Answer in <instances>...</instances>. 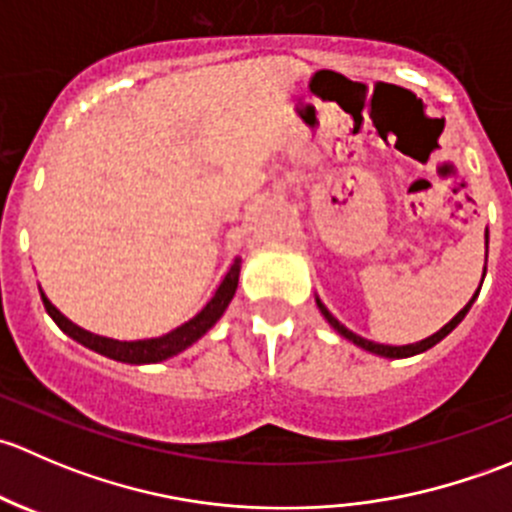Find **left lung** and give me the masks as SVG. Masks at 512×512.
<instances>
[{
  "label": "left lung",
  "mask_w": 512,
  "mask_h": 512,
  "mask_svg": "<svg viewBox=\"0 0 512 512\" xmlns=\"http://www.w3.org/2000/svg\"><path fill=\"white\" fill-rule=\"evenodd\" d=\"M485 240H488V232H485ZM483 275H485V272H483ZM478 292H480V287H478ZM478 292H476V294H473V299H476V297H478ZM473 299H471V302H468V304H466V307H463V309H461V312H458V314H456V317H453V319H451V322H448V324H446V327H443V329H441V332H436V334H433V337L423 339V342H418V344H409V347H386V344H374V342H369V339L359 337V334L349 332V329H347V327H344V324H339V322H337V319H334V317H332V314H329V309H327V307H324V304H322V302H319V299H317V307H319V312H322V314H324V317H327V322H329V324H332V327H334V329H337V332H339V334H342V337H347V339H349V342H354V344H356V347L366 349V352H371V354H381V356H389V359H404V356H414V354H421V352H426V349H431V347H433V344H438V342H441V339H443V337H446V334H451V332H453V329H456V327H458V324H461V322H463V317H466V314H468V309H471Z\"/></svg>",
  "instance_id": "1"
}]
</instances>
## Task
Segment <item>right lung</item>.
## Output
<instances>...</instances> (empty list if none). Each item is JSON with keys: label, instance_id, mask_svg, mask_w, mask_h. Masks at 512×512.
Here are the masks:
<instances>
[{"label": "right lung", "instance_id": "right-lung-1", "mask_svg": "<svg viewBox=\"0 0 512 512\" xmlns=\"http://www.w3.org/2000/svg\"><path fill=\"white\" fill-rule=\"evenodd\" d=\"M237 277H240V260H235V265H232L230 272L225 275L223 285L218 287V292L213 294V299L205 304V309L198 317L185 322L183 327L173 329L170 334H163V337L158 339H143V342H113V339L96 337V334H89L84 332V329L76 327V324H71L69 319L44 297V294H41V302H44L49 317L59 324L61 332H66L71 339H76L79 344L89 347L91 352L108 356V359L113 361H123V364H156V361L168 359V356L183 352L190 344L198 342V339L223 317V312L237 289Z\"/></svg>", "mask_w": 512, "mask_h": 512}]
</instances>
